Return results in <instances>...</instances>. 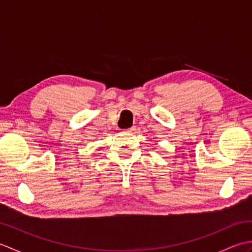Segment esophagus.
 Instances as JSON below:
<instances>
[{"label": "esophagus", "mask_w": 252, "mask_h": 252, "mask_svg": "<svg viewBox=\"0 0 252 252\" xmlns=\"http://www.w3.org/2000/svg\"><path fill=\"white\" fill-rule=\"evenodd\" d=\"M126 131H127V132H133V131H135V126H131V127H129V129H126Z\"/></svg>", "instance_id": "1"}]
</instances>
